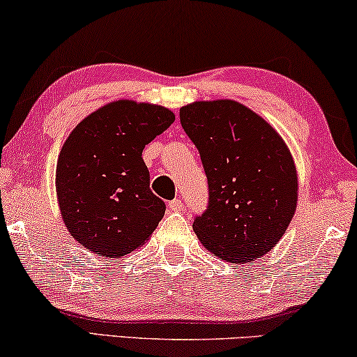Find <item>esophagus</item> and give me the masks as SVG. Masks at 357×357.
Here are the masks:
<instances>
[{"label":"esophagus","mask_w":357,"mask_h":357,"mask_svg":"<svg viewBox=\"0 0 357 357\" xmlns=\"http://www.w3.org/2000/svg\"><path fill=\"white\" fill-rule=\"evenodd\" d=\"M169 209L171 211H174V212H180L183 209V202H182V199H172V201H169Z\"/></svg>","instance_id":"esophagus-1"}]
</instances>
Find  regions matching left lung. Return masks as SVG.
<instances>
[{"label": "left lung", "instance_id": "1", "mask_svg": "<svg viewBox=\"0 0 357 357\" xmlns=\"http://www.w3.org/2000/svg\"><path fill=\"white\" fill-rule=\"evenodd\" d=\"M209 182V207L195 218L201 244L229 263L270 252L297 209L292 153L270 123L243 103L220 98L180 108Z\"/></svg>", "mask_w": 357, "mask_h": 357}]
</instances>
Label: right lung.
<instances>
[{"label": "right lung", "mask_w": 357, "mask_h": 357, "mask_svg": "<svg viewBox=\"0 0 357 357\" xmlns=\"http://www.w3.org/2000/svg\"><path fill=\"white\" fill-rule=\"evenodd\" d=\"M175 121L146 102H109L71 130L59 153L56 191L68 233L84 249L118 259L142 248L166 211L150 190L145 145Z\"/></svg>", "instance_id": "add662e5"}]
</instances>
